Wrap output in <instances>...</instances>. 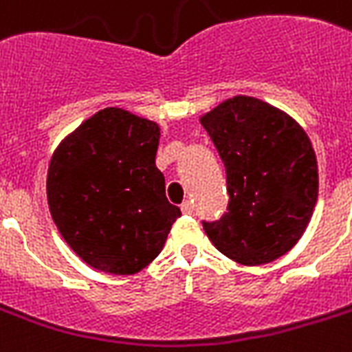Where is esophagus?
<instances>
[{
    "instance_id": "obj_1",
    "label": "esophagus",
    "mask_w": 352,
    "mask_h": 352,
    "mask_svg": "<svg viewBox=\"0 0 352 352\" xmlns=\"http://www.w3.org/2000/svg\"><path fill=\"white\" fill-rule=\"evenodd\" d=\"M181 210L184 212V214H192V212H194V205H192L190 201H184L181 205Z\"/></svg>"
}]
</instances>
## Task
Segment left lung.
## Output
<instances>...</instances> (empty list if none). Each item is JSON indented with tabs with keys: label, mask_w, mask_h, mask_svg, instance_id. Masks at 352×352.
<instances>
[{
	"label": "left lung",
	"mask_w": 352,
	"mask_h": 352,
	"mask_svg": "<svg viewBox=\"0 0 352 352\" xmlns=\"http://www.w3.org/2000/svg\"><path fill=\"white\" fill-rule=\"evenodd\" d=\"M227 173L229 206L203 229L219 253L260 265L299 241L318 201V160L294 118L256 98L234 96L201 116Z\"/></svg>",
	"instance_id": "1"
}]
</instances>
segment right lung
Here are the masks:
<instances>
[{
  "label": "right lung",
  "instance_id": "add662e5",
  "mask_svg": "<svg viewBox=\"0 0 352 352\" xmlns=\"http://www.w3.org/2000/svg\"><path fill=\"white\" fill-rule=\"evenodd\" d=\"M158 140L157 123L109 107L53 153L45 184L51 218L94 270L138 273L160 254L181 216L155 164Z\"/></svg>",
  "mask_w": 352,
  "mask_h": 352
}]
</instances>
